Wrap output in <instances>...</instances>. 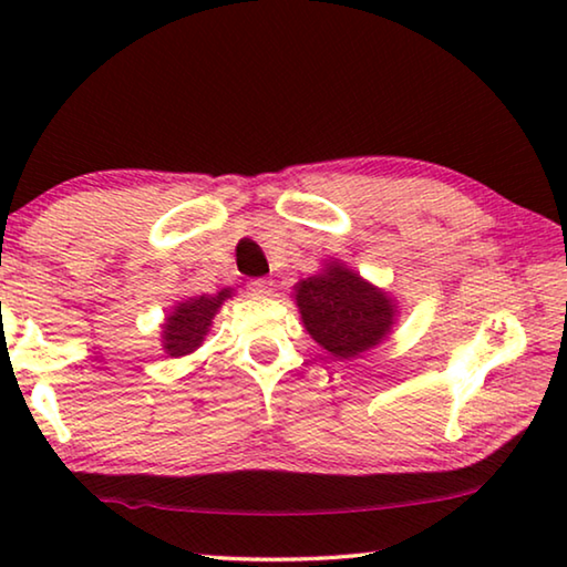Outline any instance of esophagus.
Wrapping results in <instances>:
<instances>
[{
    "label": "esophagus",
    "mask_w": 567,
    "mask_h": 567,
    "mask_svg": "<svg viewBox=\"0 0 567 567\" xmlns=\"http://www.w3.org/2000/svg\"><path fill=\"white\" fill-rule=\"evenodd\" d=\"M247 290L252 292V295H257V297H267V295L275 290V282L267 280V277H260V280H249Z\"/></svg>",
    "instance_id": "34e87169"
}]
</instances>
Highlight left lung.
I'll return each instance as SVG.
<instances>
[{
	"instance_id": "obj_1",
	"label": "left lung",
	"mask_w": 567,
	"mask_h": 567,
	"mask_svg": "<svg viewBox=\"0 0 567 567\" xmlns=\"http://www.w3.org/2000/svg\"><path fill=\"white\" fill-rule=\"evenodd\" d=\"M292 290L307 334L338 360L362 358L378 348L390 338L400 315L395 297L334 257Z\"/></svg>"
}]
</instances>
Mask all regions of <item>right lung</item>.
Returning a JSON list of instances; mask_svg holds the SVG:
<instances>
[{
	"mask_svg": "<svg viewBox=\"0 0 567 567\" xmlns=\"http://www.w3.org/2000/svg\"><path fill=\"white\" fill-rule=\"evenodd\" d=\"M233 295V287H223V290L215 295L185 297V300L172 305L165 322H162V350H165L169 358H185V354L195 352L199 344L205 342L209 328H213V320L219 312V307H223Z\"/></svg>",
	"mask_w": 567,
	"mask_h": 567,
	"instance_id": "1",
	"label": "right lung"
}]
</instances>
